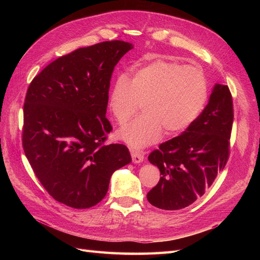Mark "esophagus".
Listing matches in <instances>:
<instances>
[{"mask_svg":"<svg viewBox=\"0 0 260 260\" xmlns=\"http://www.w3.org/2000/svg\"><path fill=\"white\" fill-rule=\"evenodd\" d=\"M131 157H132V161L135 164L142 162L144 159V155L142 154V152L135 151V149H132L131 151Z\"/></svg>","mask_w":260,"mask_h":260,"instance_id":"1","label":"esophagus"}]
</instances>
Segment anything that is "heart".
I'll list each match as a JSON object with an SVG mask.
<instances>
[{
  "instance_id": "obj_1",
  "label": "heart",
  "mask_w": 260,
  "mask_h": 260,
  "mask_svg": "<svg viewBox=\"0 0 260 260\" xmlns=\"http://www.w3.org/2000/svg\"><path fill=\"white\" fill-rule=\"evenodd\" d=\"M208 95L203 70L157 59L133 70L130 80L120 76L109 94V107L120 124L143 104L144 115L119 130L120 139L132 148L158 141L165 129L176 135L198 119Z\"/></svg>"
}]
</instances>
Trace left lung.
<instances>
[{
	"label": "left lung",
	"mask_w": 260,
	"mask_h": 260,
	"mask_svg": "<svg viewBox=\"0 0 260 260\" xmlns=\"http://www.w3.org/2000/svg\"><path fill=\"white\" fill-rule=\"evenodd\" d=\"M232 123L230 90L216 83L198 119L149 154V162L158 167L161 177L147 201L157 208L178 210L203 196L229 158Z\"/></svg>",
	"instance_id": "1"
}]
</instances>
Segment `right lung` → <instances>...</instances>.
I'll return each mask as SVG.
<instances>
[{"instance_id":"obj_1","label":"right lung","mask_w":260,"mask_h":260,"mask_svg":"<svg viewBox=\"0 0 260 260\" xmlns=\"http://www.w3.org/2000/svg\"><path fill=\"white\" fill-rule=\"evenodd\" d=\"M131 49L118 40L78 49L46 66L28 88L23 151L45 190L69 207L96 205L114 172L131 162L127 146L103 145L113 130L105 117L112 74Z\"/></svg>"}]
</instances>
